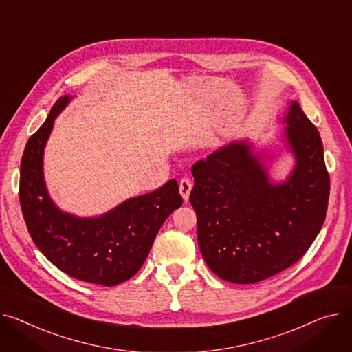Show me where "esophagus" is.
<instances>
[{
	"label": "esophagus",
	"instance_id": "1",
	"mask_svg": "<svg viewBox=\"0 0 352 352\" xmlns=\"http://www.w3.org/2000/svg\"><path fill=\"white\" fill-rule=\"evenodd\" d=\"M192 188H193V184H192V182H190L189 179H182V180H180V183H179V190H180V195H182L183 200H186V201L189 200Z\"/></svg>",
	"mask_w": 352,
	"mask_h": 352
}]
</instances>
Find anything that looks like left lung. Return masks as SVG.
<instances>
[{"mask_svg":"<svg viewBox=\"0 0 352 352\" xmlns=\"http://www.w3.org/2000/svg\"><path fill=\"white\" fill-rule=\"evenodd\" d=\"M284 149L294 166L284 180L272 179L268 151L234 140L193 164L190 203L197 241L210 270L221 280L253 284L298 261L325 220L329 176L317 128L298 102H288Z\"/></svg>","mask_w":352,"mask_h":352,"instance_id":"left-lung-1","label":"left lung"}]
</instances>
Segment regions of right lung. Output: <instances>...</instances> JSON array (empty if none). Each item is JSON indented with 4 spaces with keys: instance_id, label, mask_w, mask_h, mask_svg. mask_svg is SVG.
I'll return each instance as SVG.
<instances>
[{
    "instance_id": "1",
    "label": "right lung",
    "mask_w": 352,
    "mask_h": 352,
    "mask_svg": "<svg viewBox=\"0 0 352 352\" xmlns=\"http://www.w3.org/2000/svg\"><path fill=\"white\" fill-rule=\"evenodd\" d=\"M72 96H60L47 120L28 140L19 175V203L28 232L43 254L65 274L112 287L133 277L146 260L163 221L183 199L175 179L131 197L95 217L62 212L44 177V151L56 116Z\"/></svg>"
}]
</instances>
